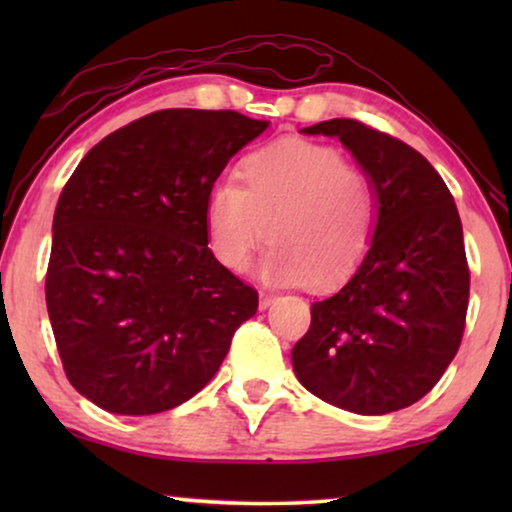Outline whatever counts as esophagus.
<instances>
[{"label":"esophagus","instance_id":"obj_1","mask_svg":"<svg viewBox=\"0 0 512 512\" xmlns=\"http://www.w3.org/2000/svg\"><path fill=\"white\" fill-rule=\"evenodd\" d=\"M272 303H275V296H272V293H261V310H268Z\"/></svg>","mask_w":512,"mask_h":512}]
</instances>
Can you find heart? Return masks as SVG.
Returning <instances> with one entry per match:
<instances>
[{"instance_id": "heart-1", "label": "heart", "mask_w": 512, "mask_h": 512, "mask_svg": "<svg viewBox=\"0 0 512 512\" xmlns=\"http://www.w3.org/2000/svg\"><path fill=\"white\" fill-rule=\"evenodd\" d=\"M237 179L209 188L207 244L223 268L242 272L263 242L258 263L268 284L333 286L366 258L375 235V198L366 177L333 146L282 139L251 151Z\"/></svg>"}]
</instances>
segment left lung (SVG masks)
Listing matches in <instances>:
<instances>
[{
    "instance_id": "1",
    "label": "left lung",
    "mask_w": 512,
    "mask_h": 512,
    "mask_svg": "<svg viewBox=\"0 0 512 512\" xmlns=\"http://www.w3.org/2000/svg\"><path fill=\"white\" fill-rule=\"evenodd\" d=\"M340 139L375 198V235L347 284L312 303L291 352L298 382L335 408L387 415L429 394L464 335V230L422 153L352 118L300 130Z\"/></svg>"
}]
</instances>
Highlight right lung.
Here are the masks:
<instances>
[{"mask_svg": "<svg viewBox=\"0 0 512 512\" xmlns=\"http://www.w3.org/2000/svg\"><path fill=\"white\" fill-rule=\"evenodd\" d=\"M268 121L165 109L111 132L55 207L46 307L72 387L114 415L177 408L212 380L258 293L207 247L205 200Z\"/></svg>", "mask_w": 512, "mask_h": 512, "instance_id": "right-lung-1", "label": "right lung"}]
</instances>
